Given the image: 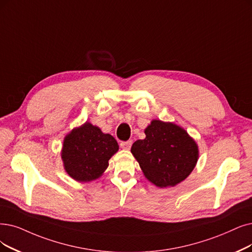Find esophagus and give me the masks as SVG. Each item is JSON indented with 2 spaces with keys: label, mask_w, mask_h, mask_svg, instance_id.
Wrapping results in <instances>:
<instances>
[{
  "label": "esophagus",
  "mask_w": 252,
  "mask_h": 252,
  "mask_svg": "<svg viewBox=\"0 0 252 252\" xmlns=\"http://www.w3.org/2000/svg\"><path fill=\"white\" fill-rule=\"evenodd\" d=\"M120 146L124 150H129L132 146V140H127V142H121Z\"/></svg>",
  "instance_id": "34e87169"
}]
</instances>
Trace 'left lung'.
<instances>
[{
  "instance_id": "1",
  "label": "left lung",
  "mask_w": 252,
  "mask_h": 252,
  "mask_svg": "<svg viewBox=\"0 0 252 252\" xmlns=\"http://www.w3.org/2000/svg\"><path fill=\"white\" fill-rule=\"evenodd\" d=\"M131 153L145 177L157 187H173L192 172L198 159V147L185 129L174 123L153 120L145 129Z\"/></svg>"
}]
</instances>
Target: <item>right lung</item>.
<instances>
[{
	"label": "right lung",
	"mask_w": 252,
	"mask_h": 252,
	"mask_svg": "<svg viewBox=\"0 0 252 252\" xmlns=\"http://www.w3.org/2000/svg\"><path fill=\"white\" fill-rule=\"evenodd\" d=\"M118 150L114 136L86 122L65 136L61 156L70 177L78 182H90L104 173L108 160Z\"/></svg>",
	"instance_id": "add662e5"
}]
</instances>
